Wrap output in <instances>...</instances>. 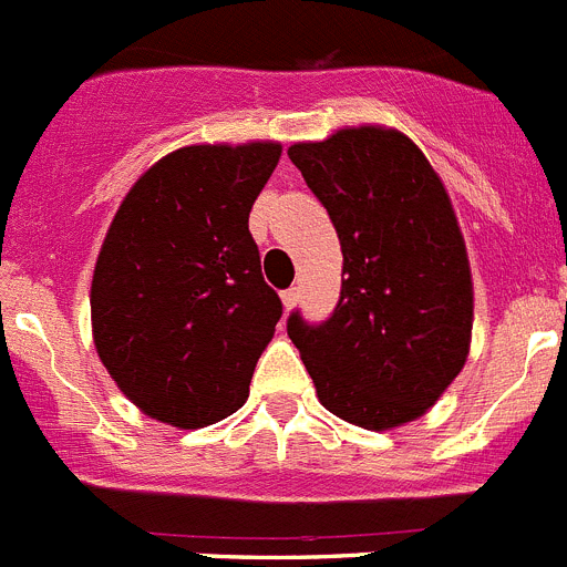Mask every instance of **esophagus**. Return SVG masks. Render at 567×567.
Segmentation results:
<instances>
[{
    "instance_id": "1",
    "label": "esophagus",
    "mask_w": 567,
    "mask_h": 567,
    "mask_svg": "<svg viewBox=\"0 0 567 567\" xmlns=\"http://www.w3.org/2000/svg\"><path fill=\"white\" fill-rule=\"evenodd\" d=\"M298 298H300V289L298 287L284 289V292H280V300H284V307H287V309H292L295 303H298Z\"/></svg>"
}]
</instances>
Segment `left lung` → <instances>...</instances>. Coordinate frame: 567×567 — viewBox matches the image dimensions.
I'll return each mask as SVG.
<instances>
[{
    "label": "left lung",
    "instance_id": "left-lung-1",
    "mask_svg": "<svg viewBox=\"0 0 567 567\" xmlns=\"http://www.w3.org/2000/svg\"><path fill=\"white\" fill-rule=\"evenodd\" d=\"M300 169L340 238L343 280L334 312L287 332L320 403L346 423L394 429L420 417L468 358V255L443 182L398 130H340L292 144Z\"/></svg>",
    "mask_w": 567,
    "mask_h": 567
}]
</instances>
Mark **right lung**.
<instances>
[{
    "instance_id": "1",
    "label": "right lung",
    "mask_w": 567,
    "mask_h": 567,
    "mask_svg": "<svg viewBox=\"0 0 567 567\" xmlns=\"http://www.w3.org/2000/svg\"><path fill=\"white\" fill-rule=\"evenodd\" d=\"M280 144H202L135 182L99 252L93 338L144 414L202 429L238 412L284 315L260 275L249 209Z\"/></svg>"
}]
</instances>
